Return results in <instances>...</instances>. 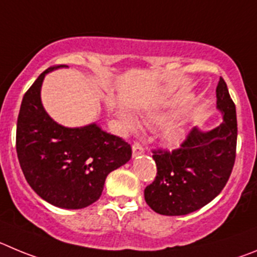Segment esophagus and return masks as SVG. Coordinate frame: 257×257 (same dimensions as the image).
Returning <instances> with one entry per match:
<instances>
[{"mask_svg":"<svg viewBox=\"0 0 257 257\" xmlns=\"http://www.w3.org/2000/svg\"><path fill=\"white\" fill-rule=\"evenodd\" d=\"M132 152H133V157L140 156V155L143 154V147L140 143H134V145L132 146Z\"/></svg>","mask_w":257,"mask_h":257,"instance_id":"34e87169","label":"esophagus"}]
</instances>
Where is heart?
<instances>
[{
    "label": "heart",
    "instance_id": "obj_1",
    "mask_svg": "<svg viewBox=\"0 0 257 257\" xmlns=\"http://www.w3.org/2000/svg\"><path fill=\"white\" fill-rule=\"evenodd\" d=\"M119 119L123 124V126L125 128V131L128 132H134L138 128L137 121L133 117V115L129 114L128 111H121L119 114ZM146 120L147 121H151L155 124H164L168 121V115L165 114H159V112H150V114L146 115ZM184 128L179 124H175V125L169 126L165 132L163 133V142L164 145L170 147V149H174L177 146H179L182 143L184 138Z\"/></svg>",
    "mask_w": 257,
    "mask_h": 257
}]
</instances>
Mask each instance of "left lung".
Returning a JSON list of instances; mask_svg holds the SVG:
<instances>
[{"label":"left lung","instance_id":"1","mask_svg":"<svg viewBox=\"0 0 257 257\" xmlns=\"http://www.w3.org/2000/svg\"><path fill=\"white\" fill-rule=\"evenodd\" d=\"M216 108L223 117L220 125L210 131L195 126L180 149L155 152L157 175L146 187L145 200L157 214H191L211 202L225 187L235 160L237 115L221 78Z\"/></svg>","mask_w":257,"mask_h":257}]
</instances>
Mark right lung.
<instances>
[{"label": "right lung", "instance_id": "right-lung-1", "mask_svg": "<svg viewBox=\"0 0 257 257\" xmlns=\"http://www.w3.org/2000/svg\"><path fill=\"white\" fill-rule=\"evenodd\" d=\"M60 68L65 65L43 71L23 97L16 152L25 179L39 197L77 210L100 198L106 177L131 160L132 149L97 123L69 128L47 114L41 89L46 75Z\"/></svg>", "mask_w": 257, "mask_h": 257}]
</instances>
